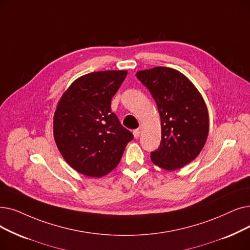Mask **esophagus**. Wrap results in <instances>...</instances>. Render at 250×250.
I'll return each instance as SVG.
<instances>
[{
    "label": "esophagus",
    "mask_w": 250,
    "mask_h": 250,
    "mask_svg": "<svg viewBox=\"0 0 250 250\" xmlns=\"http://www.w3.org/2000/svg\"><path fill=\"white\" fill-rule=\"evenodd\" d=\"M134 137L137 139V138H139L140 137V134H141V129L140 128H137V129H135L134 131Z\"/></svg>",
    "instance_id": "esophagus-1"
}]
</instances>
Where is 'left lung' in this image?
Masks as SVG:
<instances>
[{"label": "left lung", "mask_w": 250, "mask_h": 250, "mask_svg": "<svg viewBox=\"0 0 250 250\" xmlns=\"http://www.w3.org/2000/svg\"><path fill=\"white\" fill-rule=\"evenodd\" d=\"M153 96L160 115L161 143L151 160L166 170L182 168L196 158L209 132L208 106L194 83L179 70L156 66L136 73Z\"/></svg>", "instance_id": "1"}]
</instances>
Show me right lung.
I'll return each mask as SVG.
<instances>
[{"mask_svg":"<svg viewBox=\"0 0 250 250\" xmlns=\"http://www.w3.org/2000/svg\"><path fill=\"white\" fill-rule=\"evenodd\" d=\"M126 70L96 71L75 80L59 99L53 135L64 160L80 173L101 178L121 161L133 134L111 112Z\"/></svg>","mask_w":250,"mask_h":250,"instance_id":"1","label":"right lung"}]
</instances>
